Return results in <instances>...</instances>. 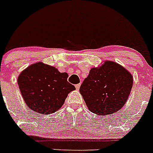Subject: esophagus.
Here are the masks:
<instances>
[{"instance_id": "34e87169", "label": "esophagus", "mask_w": 153, "mask_h": 153, "mask_svg": "<svg viewBox=\"0 0 153 153\" xmlns=\"http://www.w3.org/2000/svg\"><path fill=\"white\" fill-rule=\"evenodd\" d=\"M80 86H81V84H76V85H75V88H76L77 90H79Z\"/></svg>"}]
</instances>
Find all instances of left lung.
Returning <instances> with one entry per match:
<instances>
[{
    "instance_id": "1",
    "label": "left lung",
    "mask_w": 153,
    "mask_h": 153,
    "mask_svg": "<svg viewBox=\"0 0 153 153\" xmlns=\"http://www.w3.org/2000/svg\"><path fill=\"white\" fill-rule=\"evenodd\" d=\"M132 84V76L125 68L105 61L99 68L91 69L79 91L91 112L105 116L123 107Z\"/></svg>"
}]
</instances>
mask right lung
<instances>
[{"label": "right lung", "instance_id": "1", "mask_svg": "<svg viewBox=\"0 0 153 153\" xmlns=\"http://www.w3.org/2000/svg\"><path fill=\"white\" fill-rule=\"evenodd\" d=\"M68 74L39 62L28 66L18 78L25 103L42 114H52L63 106L67 95L75 90L67 81Z\"/></svg>", "mask_w": 153, "mask_h": 153}]
</instances>
